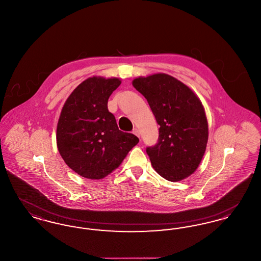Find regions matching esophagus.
I'll use <instances>...</instances> for the list:
<instances>
[{"mask_svg":"<svg viewBox=\"0 0 261 261\" xmlns=\"http://www.w3.org/2000/svg\"><path fill=\"white\" fill-rule=\"evenodd\" d=\"M133 134L136 135L137 137H140V131H139L137 128H135V129L133 130Z\"/></svg>","mask_w":261,"mask_h":261,"instance_id":"34e87169","label":"esophagus"}]
</instances>
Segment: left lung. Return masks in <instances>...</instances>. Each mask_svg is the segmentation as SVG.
Instances as JSON below:
<instances>
[{
  "instance_id": "8db88e82",
  "label": "left lung",
  "mask_w": 261,
  "mask_h": 261,
  "mask_svg": "<svg viewBox=\"0 0 261 261\" xmlns=\"http://www.w3.org/2000/svg\"><path fill=\"white\" fill-rule=\"evenodd\" d=\"M132 84L149 102L158 124L159 142L147 148L153 169L164 179H186L199 167L208 140L204 108L191 88L171 75L138 77Z\"/></svg>"
}]
</instances>
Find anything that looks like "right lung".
<instances>
[{
  "label": "right lung",
  "instance_id": "obj_1",
  "mask_svg": "<svg viewBox=\"0 0 261 261\" xmlns=\"http://www.w3.org/2000/svg\"><path fill=\"white\" fill-rule=\"evenodd\" d=\"M119 78L89 77L65 100L57 126V146L62 160L80 176L99 180L112 173L139 143L118 129L108 110Z\"/></svg>",
  "mask_w": 261,
  "mask_h": 261
}]
</instances>
